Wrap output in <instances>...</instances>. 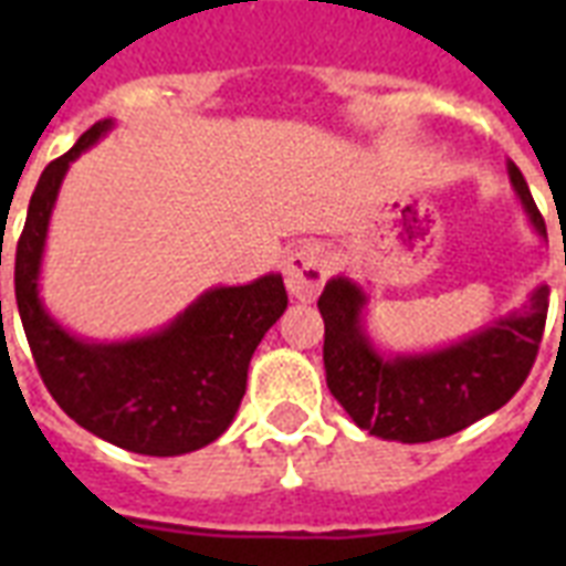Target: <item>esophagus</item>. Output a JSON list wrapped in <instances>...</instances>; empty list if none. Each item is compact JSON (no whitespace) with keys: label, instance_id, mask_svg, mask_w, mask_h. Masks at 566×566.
Listing matches in <instances>:
<instances>
[{"label":"esophagus","instance_id":"esophagus-1","mask_svg":"<svg viewBox=\"0 0 566 566\" xmlns=\"http://www.w3.org/2000/svg\"><path fill=\"white\" fill-rule=\"evenodd\" d=\"M326 279L328 261L323 255V249L314 247V243H302L284 258V284H287L291 296H296L300 302L317 300Z\"/></svg>","mask_w":566,"mask_h":566}]
</instances>
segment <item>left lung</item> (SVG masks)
I'll list each match as a JSON object with an SVG mask.
<instances>
[{"label":"left lung","mask_w":566,"mask_h":566,"mask_svg":"<svg viewBox=\"0 0 566 566\" xmlns=\"http://www.w3.org/2000/svg\"><path fill=\"white\" fill-rule=\"evenodd\" d=\"M511 190L528 226L546 238L517 164L509 161ZM370 293L349 275L328 279L317 308L326 323V385L358 429L381 440L429 443L500 411L517 394L535 364L544 335L549 287L537 284L523 308L488 319L470 335L434 349L390 353L367 332Z\"/></svg>","instance_id":"1"}]
</instances>
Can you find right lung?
Returning <instances> with one entry per match:
<instances>
[{
    "label": "right lung",
    "instance_id": "obj_1",
    "mask_svg": "<svg viewBox=\"0 0 566 566\" xmlns=\"http://www.w3.org/2000/svg\"><path fill=\"white\" fill-rule=\"evenodd\" d=\"M111 128L114 119H99L40 176L13 258L17 308L43 385L66 417L137 455H185L231 426L247 394L252 353L287 308V291L282 273L217 284L161 328L123 340L66 328L40 296L49 222L70 164Z\"/></svg>",
    "mask_w": 566,
    "mask_h": 566
}]
</instances>
